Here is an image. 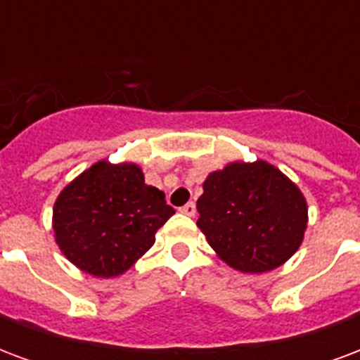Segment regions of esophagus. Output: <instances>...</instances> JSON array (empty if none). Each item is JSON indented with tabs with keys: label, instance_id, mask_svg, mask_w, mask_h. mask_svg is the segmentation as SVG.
<instances>
[{
	"label": "esophagus",
	"instance_id": "esophagus-1",
	"mask_svg": "<svg viewBox=\"0 0 360 360\" xmlns=\"http://www.w3.org/2000/svg\"><path fill=\"white\" fill-rule=\"evenodd\" d=\"M181 214H185V216H188V218H193V216L196 214V206L193 202L185 204V206L181 208Z\"/></svg>",
	"mask_w": 360,
	"mask_h": 360
}]
</instances>
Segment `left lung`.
<instances>
[{"label": "left lung", "instance_id": "1", "mask_svg": "<svg viewBox=\"0 0 360 360\" xmlns=\"http://www.w3.org/2000/svg\"><path fill=\"white\" fill-rule=\"evenodd\" d=\"M196 200V226L227 266L264 274L301 247L309 206L301 188L264 160H235L208 173Z\"/></svg>", "mask_w": 360, "mask_h": 360}]
</instances>
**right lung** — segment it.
<instances>
[{"mask_svg":"<svg viewBox=\"0 0 360 360\" xmlns=\"http://www.w3.org/2000/svg\"><path fill=\"white\" fill-rule=\"evenodd\" d=\"M175 210L146 185L141 165L100 160L53 204L51 227L63 257L94 278H117L144 257Z\"/></svg>","mask_w":360,"mask_h":360,"instance_id":"add662e5","label":"right lung"}]
</instances>
